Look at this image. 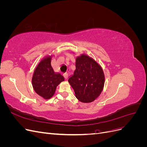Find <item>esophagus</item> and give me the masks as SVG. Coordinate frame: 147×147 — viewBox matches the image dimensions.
Listing matches in <instances>:
<instances>
[{
  "instance_id": "obj_1",
  "label": "esophagus",
  "mask_w": 147,
  "mask_h": 147,
  "mask_svg": "<svg viewBox=\"0 0 147 147\" xmlns=\"http://www.w3.org/2000/svg\"><path fill=\"white\" fill-rule=\"evenodd\" d=\"M63 75H64V77L65 79V80H67V78H68V74L67 73V72H65V73Z\"/></svg>"
}]
</instances>
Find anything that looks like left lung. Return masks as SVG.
I'll return each instance as SVG.
<instances>
[{"label": "left lung", "mask_w": 147, "mask_h": 147, "mask_svg": "<svg viewBox=\"0 0 147 147\" xmlns=\"http://www.w3.org/2000/svg\"><path fill=\"white\" fill-rule=\"evenodd\" d=\"M76 69L69 78L75 96L83 103L94 101L103 90L105 76L101 66L90 56L77 57Z\"/></svg>", "instance_id": "1"}]
</instances>
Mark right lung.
<instances>
[{
    "label": "right lung",
    "instance_id": "right-lung-1",
    "mask_svg": "<svg viewBox=\"0 0 147 147\" xmlns=\"http://www.w3.org/2000/svg\"><path fill=\"white\" fill-rule=\"evenodd\" d=\"M51 56H48L39 62L32 79L34 91L45 99L52 97L57 85L64 81L63 75L54 72L51 65Z\"/></svg>",
    "mask_w": 147,
    "mask_h": 147
}]
</instances>
